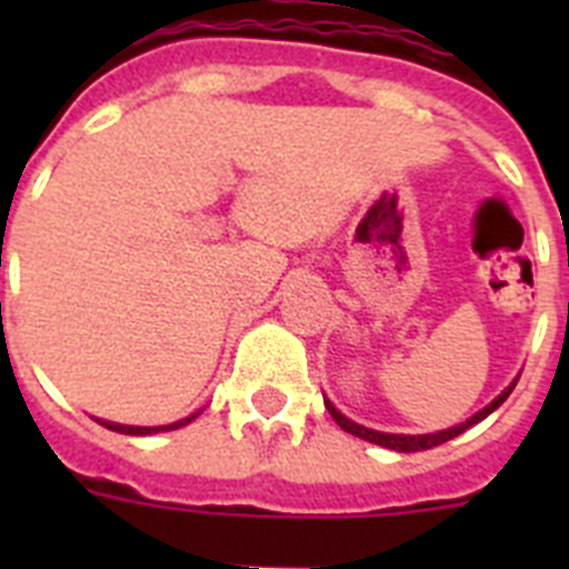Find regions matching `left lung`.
Wrapping results in <instances>:
<instances>
[{
	"instance_id": "left-lung-1",
	"label": "left lung",
	"mask_w": 569,
	"mask_h": 569,
	"mask_svg": "<svg viewBox=\"0 0 569 569\" xmlns=\"http://www.w3.org/2000/svg\"><path fill=\"white\" fill-rule=\"evenodd\" d=\"M516 381H519V379H516ZM516 381H512V385L507 387L505 393H501V396H496V399H492L490 405L485 407V410H479V413H476V416H470V419H467V421H461V425H456V427H447V430H439V433H425V436L379 433V430H370V427H361V425H356V421H350V419H347V416H341L339 410H336V407L330 405L328 399H325V407H328V410H330V416H333V419H336V425H339L341 430H345V433H353V436H359V439H365V441H373V445H379V447H387V450H399V453H419V450H430V447H439V445H445V441L456 439V436H461V433H465L467 427L479 425L481 419H487V416H490L492 410H496V407H501V405H505V399H507V396L512 393V387H516Z\"/></svg>"
}]
</instances>
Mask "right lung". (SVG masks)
<instances>
[{
    "label": "right lung",
    "mask_w": 569,
    "mask_h": 569,
    "mask_svg": "<svg viewBox=\"0 0 569 569\" xmlns=\"http://www.w3.org/2000/svg\"><path fill=\"white\" fill-rule=\"evenodd\" d=\"M196 416H188L182 421H173V425H159V427H133V425H116V421H102L97 419L99 425L108 427V430H116V433H124V436H150V433H164V430H176V427H184L190 425Z\"/></svg>",
    "instance_id": "obj_1"
}]
</instances>
